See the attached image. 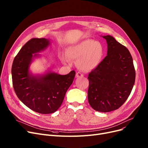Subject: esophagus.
<instances>
[{"label": "esophagus", "instance_id": "esophagus-1", "mask_svg": "<svg viewBox=\"0 0 148 148\" xmlns=\"http://www.w3.org/2000/svg\"><path fill=\"white\" fill-rule=\"evenodd\" d=\"M75 76H76V77H77V78L82 77H83V74H82L81 73L78 72V73H76Z\"/></svg>", "mask_w": 148, "mask_h": 148}]
</instances>
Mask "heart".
Instances as JSON below:
<instances>
[{
	"mask_svg": "<svg viewBox=\"0 0 148 148\" xmlns=\"http://www.w3.org/2000/svg\"><path fill=\"white\" fill-rule=\"evenodd\" d=\"M104 49L101 43L87 39L71 46L66 49V56L69 59L77 62V66L82 71H88L97 67L103 56ZM62 60L65 57L61 56Z\"/></svg>",
	"mask_w": 148,
	"mask_h": 148,
	"instance_id": "b5f03b06",
	"label": "heart"
}]
</instances>
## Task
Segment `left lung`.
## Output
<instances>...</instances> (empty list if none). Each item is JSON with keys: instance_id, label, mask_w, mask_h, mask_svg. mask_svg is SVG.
<instances>
[{"instance_id": "1", "label": "left lung", "mask_w": 148, "mask_h": 148, "mask_svg": "<svg viewBox=\"0 0 148 148\" xmlns=\"http://www.w3.org/2000/svg\"><path fill=\"white\" fill-rule=\"evenodd\" d=\"M102 37L107 42V56L88 75V99L94 110L108 112L117 110L127 99L136 71L126 47L111 36Z\"/></svg>"}]
</instances>
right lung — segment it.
<instances>
[{
  "label": "right lung",
  "instance_id": "1",
  "mask_svg": "<svg viewBox=\"0 0 148 148\" xmlns=\"http://www.w3.org/2000/svg\"><path fill=\"white\" fill-rule=\"evenodd\" d=\"M50 44L45 38H31L15 57L11 74L14 91L23 103L36 112L54 113L61 106L68 89L73 82L75 72L60 75L49 71L42 75L29 71L33 59Z\"/></svg>",
  "mask_w": 148,
  "mask_h": 148
}]
</instances>
